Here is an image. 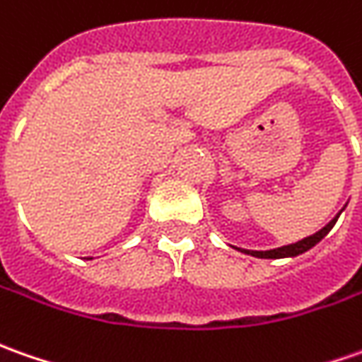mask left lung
I'll return each mask as SVG.
<instances>
[{"instance_id":"left-lung-1","label":"left lung","mask_w":362,"mask_h":362,"mask_svg":"<svg viewBox=\"0 0 362 362\" xmlns=\"http://www.w3.org/2000/svg\"><path fill=\"white\" fill-rule=\"evenodd\" d=\"M343 212V210H341ZM341 212L334 216V218L330 220L329 224L325 226V228H320L318 232H315L313 236H306L303 240H298V243L294 244H286V246H281V248H272V250H244V248H238L240 252L244 255H250V256H256V258H288V256H298L306 252V250H310L315 244H318L327 234L330 232V228L334 226V222L339 220L341 216Z\"/></svg>"}]
</instances>
